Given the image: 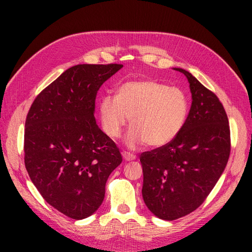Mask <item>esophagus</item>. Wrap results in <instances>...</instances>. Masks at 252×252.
<instances>
[{"label": "esophagus", "mask_w": 252, "mask_h": 252, "mask_svg": "<svg viewBox=\"0 0 252 252\" xmlns=\"http://www.w3.org/2000/svg\"><path fill=\"white\" fill-rule=\"evenodd\" d=\"M122 157H123V159L126 160V161H132V160L135 159V155L123 152V153H122Z\"/></svg>", "instance_id": "34e87169"}]
</instances>
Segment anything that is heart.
Instances as JSON below:
<instances>
[{
  "label": "heart",
  "instance_id": "heart-1",
  "mask_svg": "<svg viewBox=\"0 0 252 252\" xmlns=\"http://www.w3.org/2000/svg\"><path fill=\"white\" fill-rule=\"evenodd\" d=\"M99 119L110 138H118L130 119L126 143L136 148L168 145L180 134L189 110V96L178 88L155 81L135 80L122 83L117 95L106 94L99 100Z\"/></svg>",
  "mask_w": 252,
  "mask_h": 252
}]
</instances>
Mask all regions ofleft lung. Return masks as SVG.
<instances>
[{
  "label": "left lung",
  "instance_id": "1",
  "mask_svg": "<svg viewBox=\"0 0 252 252\" xmlns=\"http://www.w3.org/2000/svg\"><path fill=\"white\" fill-rule=\"evenodd\" d=\"M191 106L180 134L168 145L141 155L143 199L153 215L172 221L205 201L231 152L228 119L217 95L189 71Z\"/></svg>",
  "mask_w": 252,
  "mask_h": 252
}]
</instances>
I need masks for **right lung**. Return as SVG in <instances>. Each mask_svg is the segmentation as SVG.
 <instances>
[{
	"instance_id": "add662e5",
	"label": "right lung",
	"mask_w": 252,
	"mask_h": 252,
	"mask_svg": "<svg viewBox=\"0 0 252 252\" xmlns=\"http://www.w3.org/2000/svg\"><path fill=\"white\" fill-rule=\"evenodd\" d=\"M122 65H77L36 96L25 125V165L47 203L74 220L92 216L105 197L119 148L96 125L95 98Z\"/></svg>"
}]
</instances>
